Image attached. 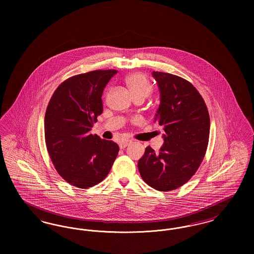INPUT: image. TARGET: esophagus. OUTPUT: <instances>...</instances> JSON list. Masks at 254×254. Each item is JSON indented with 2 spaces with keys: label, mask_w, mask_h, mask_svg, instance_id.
Wrapping results in <instances>:
<instances>
[{
  "label": "esophagus",
  "mask_w": 254,
  "mask_h": 254,
  "mask_svg": "<svg viewBox=\"0 0 254 254\" xmlns=\"http://www.w3.org/2000/svg\"><path fill=\"white\" fill-rule=\"evenodd\" d=\"M130 143H131V141H130V140H124V141H122L121 143L119 144V145H120V148L123 149V148L127 147V146L129 145Z\"/></svg>",
  "instance_id": "34e87169"
}]
</instances>
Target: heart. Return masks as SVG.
<instances>
[{"label":"heart","mask_w":254,"mask_h":254,"mask_svg":"<svg viewBox=\"0 0 254 254\" xmlns=\"http://www.w3.org/2000/svg\"><path fill=\"white\" fill-rule=\"evenodd\" d=\"M126 84L134 98L145 99L153 91V85L142 73H133L126 78Z\"/></svg>","instance_id":"1"}]
</instances>
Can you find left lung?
<instances>
[{
    "instance_id": "8db88e82",
    "label": "left lung",
    "mask_w": 254,
    "mask_h": 254,
    "mask_svg": "<svg viewBox=\"0 0 254 254\" xmlns=\"http://www.w3.org/2000/svg\"><path fill=\"white\" fill-rule=\"evenodd\" d=\"M161 92L155 122L165 131L158 152L150 146L138 162L143 180L160 191L185 185L199 169L208 145L210 119L205 101L191 83L170 73L153 71Z\"/></svg>"
}]
</instances>
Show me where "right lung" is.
<instances>
[{"mask_svg": "<svg viewBox=\"0 0 254 254\" xmlns=\"http://www.w3.org/2000/svg\"><path fill=\"white\" fill-rule=\"evenodd\" d=\"M115 69L72 76L49 100L45 115V139L49 157L69 185L87 189L103 181L119 152L112 142L90 134L103 112L102 94Z\"/></svg>", "mask_w": 254, "mask_h": 254, "instance_id": "1", "label": "right lung"}]
</instances>
